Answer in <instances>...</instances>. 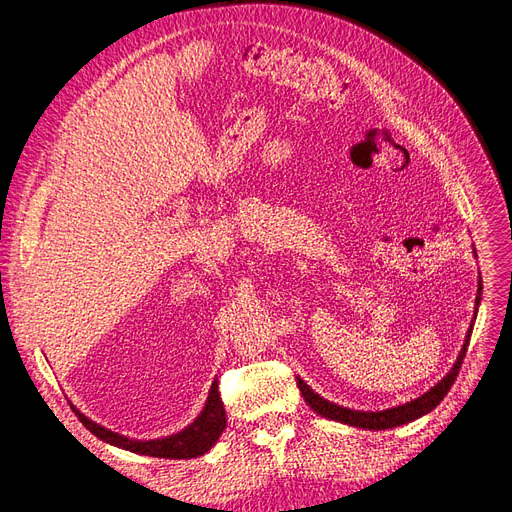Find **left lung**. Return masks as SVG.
<instances>
[{"label": "left lung", "mask_w": 512, "mask_h": 512, "mask_svg": "<svg viewBox=\"0 0 512 512\" xmlns=\"http://www.w3.org/2000/svg\"><path fill=\"white\" fill-rule=\"evenodd\" d=\"M480 288H483V286L478 284L476 305L480 301ZM470 335H472V327L468 331L466 344H463V348L459 352V359L453 365V369L448 371V374L436 386H433V389H429L425 395H421L418 399L408 401V404H404V406H397V408H391V410H382V412L350 410V408L333 404V401L322 399L320 395H316L312 389H309V386L301 378H299V391H301L303 399L307 401L309 408H312L314 412H318L324 418H331V421H339V423H346V425H352V427H361V429H374V431L391 429V427H397V425H406V423L414 421V418L431 412L446 397V393L451 391V386H453V382H455V378L459 374V369H461L463 356H466V352H468Z\"/></svg>", "instance_id": "obj_1"}]
</instances>
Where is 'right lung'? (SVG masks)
<instances>
[{
    "label": "right lung",
    "instance_id": "add662e5",
    "mask_svg": "<svg viewBox=\"0 0 512 512\" xmlns=\"http://www.w3.org/2000/svg\"><path fill=\"white\" fill-rule=\"evenodd\" d=\"M76 416H79V421L91 433H94V436H98L100 440H104L108 444L121 446V448H126V451H132V453H138V455L164 457V459H192V457L207 453L209 448L215 442H218L220 433L226 427V410H224V401H222L220 391H218V380L211 384L207 406H205L203 412H200L196 421L190 427H185L183 431L175 433V436H170V438L149 440V442L128 440V438L119 436V433H115L111 429H104L98 423L89 421V418L83 416L81 412H76Z\"/></svg>",
    "mask_w": 512,
    "mask_h": 512
}]
</instances>
